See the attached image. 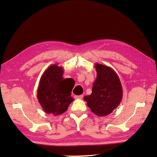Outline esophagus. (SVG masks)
<instances>
[{
  "instance_id": "34e87169",
  "label": "esophagus",
  "mask_w": 157,
  "mask_h": 157,
  "mask_svg": "<svg viewBox=\"0 0 157 157\" xmlns=\"http://www.w3.org/2000/svg\"><path fill=\"white\" fill-rule=\"evenodd\" d=\"M75 99H82L83 98V95H79V96H75Z\"/></svg>"
}]
</instances>
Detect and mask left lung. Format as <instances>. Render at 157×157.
<instances>
[{"instance_id": "left-lung-1", "label": "left lung", "mask_w": 157, "mask_h": 157, "mask_svg": "<svg viewBox=\"0 0 157 157\" xmlns=\"http://www.w3.org/2000/svg\"><path fill=\"white\" fill-rule=\"evenodd\" d=\"M97 77L93 84L92 94L84 98L95 115H109L119 105L122 99V87L118 75L112 68L96 63Z\"/></svg>"}]
</instances>
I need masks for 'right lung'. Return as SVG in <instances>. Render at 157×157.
<instances>
[{
    "label": "right lung",
    "mask_w": 157,
    "mask_h": 157,
    "mask_svg": "<svg viewBox=\"0 0 157 157\" xmlns=\"http://www.w3.org/2000/svg\"><path fill=\"white\" fill-rule=\"evenodd\" d=\"M63 68L53 64L47 68L41 76L37 89V98L46 113L58 116L65 113L73 101L71 91L73 82L63 78Z\"/></svg>",
    "instance_id": "obj_1"
}]
</instances>
